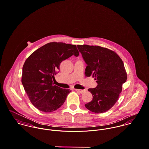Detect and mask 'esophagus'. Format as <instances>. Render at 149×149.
I'll use <instances>...</instances> for the list:
<instances>
[{"label":"esophagus","mask_w":149,"mask_h":149,"mask_svg":"<svg viewBox=\"0 0 149 149\" xmlns=\"http://www.w3.org/2000/svg\"><path fill=\"white\" fill-rule=\"evenodd\" d=\"M75 91L82 94V93H84V92H85V91H86V89H83V90H82V89H75Z\"/></svg>","instance_id":"34e87169"}]
</instances>
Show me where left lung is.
I'll return each mask as SVG.
<instances>
[{"mask_svg":"<svg viewBox=\"0 0 149 149\" xmlns=\"http://www.w3.org/2000/svg\"><path fill=\"white\" fill-rule=\"evenodd\" d=\"M87 65L85 76L96 80V88L88 89L92 100L85 106L97 113L105 112L118 101L122 85L127 80V73L120 57L113 51L99 46L77 45Z\"/></svg>","mask_w":149,"mask_h":149,"instance_id":"left-lung-1","label":"left lung"}]
</instances>
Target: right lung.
I'll return each mask as SVG.
<instances>
[{
    "label": "right lung",
    "mask_w": 149,
    "mask_h": 149,
    "mask_svg": "<svg viewBox=\"0 0 149 149\" xmlns=\"http://www.w3.org/2000/svg\"><path fill=\"white\" fill-rule=\"evenodd\" d=\"M79 52L74 45L50 42L33 52L22 68V83L33 106L44 112L57 110L71 91L54 85L60 64Z\"/></svg>",
    "instance_id": "add662e5"
}]
</instances>
